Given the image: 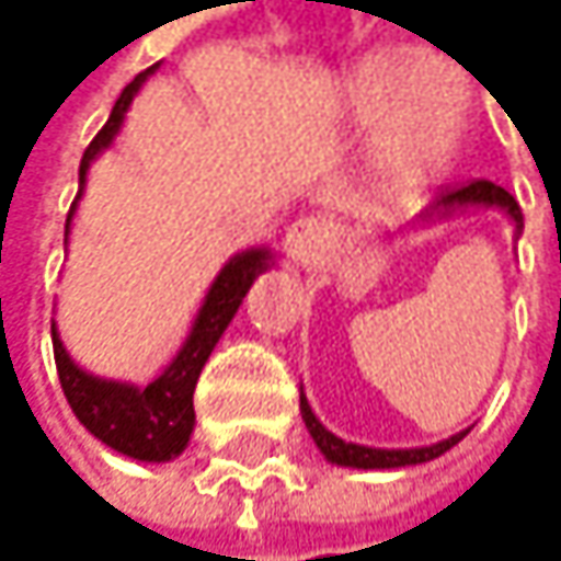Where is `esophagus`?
<instances>
[{
    "label": "esophagus",
    "mask_w": 561,
    "mask_h": 561,
    "mask_svg": "<svg viewBox=\"0 0 561 561\" xmlns=\"http://www.w3.org/2000/svg\"><path fill=\"white\" fill-rule=\"evenodd\" d=\"M286 245H289V255L299 265L312 268V265H319L322 259L330 255V249H333V228H330L327 218H299L289 228V234H286Z\"/></svg>",
    "instance_id": "1"
}]
</instances>
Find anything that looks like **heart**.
Segmentation results:
<instances>
[{
	"label": "heart",
	"instance_id": "b5f03b06",
	"mask_svg": "<svg viewBox=\"0 0 561 561\" xmlns=\"http://www.w3.org/2000/svg\"><path fill=\"white\" fill-rule=\"evenodd\" d=\"M421 72L417 81L413 73ZM359 121L383 134L380 164L393 184H411L450 161L471 117V90L434 56H383L353 80Z\"/></svg>",
	"mask_w": 561,
	"mask_h": 561
}]
</instances>
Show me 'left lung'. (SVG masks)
Here are the masks:
<instances>
[{
  "instance_id": "left-lung-1",
  "label": "left lung",
  "mask_w": 561,
  "mask_h": 561,
  "mask_svg": "<svg viewBox=\"0 0 561 561\" xmlns=\"http://www.w3.org/2000/svg\"><path fill=\"white\" fill-rule=\"evenodd\" d=\"M468 205H499V208H505V211H508V218L515 221V231L522 234L525 218H522L518 202L508 195L505 187H499L494 181H484V178H474V181H468V184H450V187H444L431 215H450L455 208H468ZM299 411H302V421H306V427H309V434H312L316 447H319L322 455H327L333 465H346V468H407V465H424V461L440 458L444 450H450V447H455V444L468 434V431H461V434L447 437V440H440V444H431V447L380 450V447L346 444L343 437H336L333 431H327V427H322V424L316 421V414L309 411L306 397H299Z\"/></svg>"
}]
</instances>
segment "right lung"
<instances>
[{
  "label": "right lung",
  "instance_id": "right-lung-1",
  "mask_svg": "<svg viewBox=\"0 0 561 561\" xmlns=\"http://www.w3.org/2000/svg\"><path fill=\"white\" fill-rule=\"evenodd\" d=\"M150 73H154V67L137 73L124 87V93L117 96L111 117H106V124L100 127V134L83 150V161H80V191H83L90 161L117 137L134 93L140 90V83ZM73 208H77V202H73ZM73 208L67 215V228H70ZM268 259L272 255L265 249H252V252L234 255L218 272L215 286L208 289V299H205V306H202V312L195 319V327H191L187 343L171 359L168 370L154 383H147L144 390L83 374L80 366L67 356V350H62V343H59V336L53 330L56 374H59L62 393H67L77 421L93 437H100L106 447H114V450H121V455L137 458V461H171L174 455H181L187 437H191V431H195V383L202 377V366L208 363V356H211L218 336L225 333V327L231 322V316L239 312L249 286L255 283V275L268 268Z\"/></svg>",
  "mask_w": 561,
  "mask_h": 561
}]
</instances>
